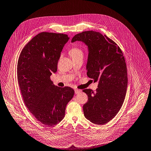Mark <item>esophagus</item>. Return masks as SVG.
Returning a JSON list of instances; mask_svg holds the SVG:
<instances>
[{
  "instance_id": "34e87169",
  "label": "esophagus",
  "mask_w": 151,
  "mask_h": 151,
  "mask_svg": "<svg viewBox=\"0 0 151 151\" xmlns=\"http://www.w3.org/2000/svg\"><path fill=\"white\" fill-rule=\"evenodd\" d=\"M81 92V90H79V89H75V94H78L79 93H80Z\"/></svg>"
}]
</instances>
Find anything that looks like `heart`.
<instances>
[{
	"mask_svg": "<svg viewBox=\"0 0 151 151\" xmlns=\"http://www.w3.org/2000/svg\"><path fill=\"white\" fill-rule=\"evenodd\" d=\"M69 55L72 59H75L78 57L83 56V50L78 47H73L69 50Z\"/></svg>",
	"mask_w": 151,
	"mask_h": 151,
	"instance_id": "heart-1",
	"label": "heart"
}]
</instances>
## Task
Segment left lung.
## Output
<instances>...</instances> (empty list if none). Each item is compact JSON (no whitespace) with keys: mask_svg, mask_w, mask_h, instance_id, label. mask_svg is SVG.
Listing matches in <instances>:
<instances>
[{"mask_svg":"<svg viewBox=\"0 0 151 151\" xmlns=\"http://www.w3.org/2000/svg\"><path fill=\"white\" fill-rule=\"evenodd\" d=\"M77 40L88 46L87 75L99 82L95 92L83 90L88 96L83 106L84 115L95 124L104 125L117 115L125 98L128 75L125 58L119 46L99 32H81L73 36L72 42Z\"/></svg>","mask_w":151,"mask_h":151,"instance_id":"8db88e82","label":"left lung"}]
</instances>
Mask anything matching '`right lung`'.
Segmentation results:
<instances>
[{"label":"right lung","mask_w":151,"mask_h":151,"mask_svg":"<svg viewBox=\"0 0 151 151\" xmlns=\"http://www.w3.org/2000/svg\"><path fill=\"white\" fill-rule=\"evenodd\" d=\"M69 39L63 33H40L25 45L19 57L17 75L23 101L35 118L46 126L52 127L63 119L74 95L72 88L55 86L50 80Z\"/></svg>","instance_id":"add662e5"}]
</instances>
